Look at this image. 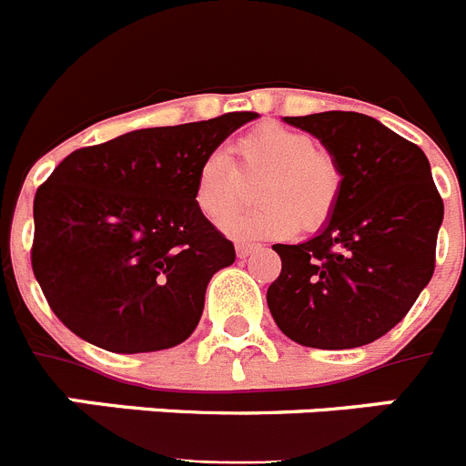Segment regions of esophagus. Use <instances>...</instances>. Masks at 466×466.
<instances>
[{
	"instance_id": "1",
	"label": "esophagus",
	"mask_w": 466,
	"mask_h": 466,
	"mask_svg": "<svg viewBox=\"0 0 466 466\" xmlns=\"http://www.w3.org/2000/svg\"><path fill=\"white\" fill-rule=\"evenodd\" d=\"M258 249H261V245H257V242H238L236 245V252L240 258H247L249 254L258 252Z\"/></svg>"
}]
</instances>
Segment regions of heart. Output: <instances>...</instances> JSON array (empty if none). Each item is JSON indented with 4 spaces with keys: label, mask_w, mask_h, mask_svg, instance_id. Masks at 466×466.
<instances>
[{
    "label": "heart",
    "mask_w": 466,
    "mask_h": 466,
    "mask_svg": "<svg viewBox=\"0 0 466 466\" xmlns=\"http://www.w3.org/2000/svg\"><path fill=\"white\" fill-rule=\"evenodd\" d=\"M230 151L236 166L224 151H212L196 172L193 198L208 219H224L239 204L243 176L264 179L258 187L259 208L226 219L224 233L240 240L289 238L299 226L317 230L331 219L340 196V170L310 135L266 123L238 137Z\"/></svg>",
    "instance_id": "heart-1"
}]
</instances>
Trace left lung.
Instances as JSON below:
<instances>
[{
    "mask_svg": "<svg viewBox=\"0 0 466 466\" xmlns=\"http://www.w3.org/2000/svg\"><path fill=\"white\" fill-rule=\"evenodd\" d=\"M340 170L331 219L299 245H273L282 273L270 315L294 343L350 350L401 322L434 273L443 200L425 151L357 111L284 116Z\"/></svg>",
    "mask_w": 466,
    "mask_h": 466,
    "instance_id": "8db88e82",
    "label": "left lung"
}]
</instances>
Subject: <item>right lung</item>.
Wrapping results in <instances>:
<instances>
[{
  "label": "right lung",
  "mask_w": 466,
  "mask_h": 466,
  "mask_svg": "<svg viewBox=\"0 0 466 466\" xmlns=\"http://www.w3.org/2000/svg\"><path fill=\"white\" fill-rule=\"evenodd\" d=\"M258 118L142 127L74 151L35 196L32 270L57 319L109 352L167 350L196 331L233 242L198 209L205 156Z\"/></svg>",
  "instance_id": "right-lung-1"
}]
</instances>
